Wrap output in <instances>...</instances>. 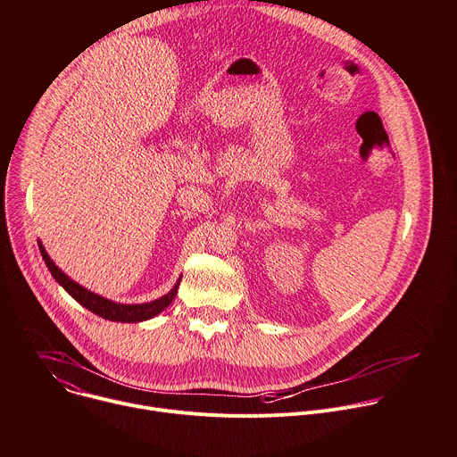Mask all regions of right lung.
I'll use <instances>...</instances> for the list:
<instances>
[{
    "mask_svg": "<svg viewBox=\"0 0 457 457\" xmlns=\"http://www.w3.org/2000/svg\"><path fill=\"white\" fill-rule=\"evenodd\" d=\"M39 251H41V256L45 260L48 271L52 273L55 282H59L64 287V291H67L74 300H78L88 311H92V312H96V314H99V316H103L106 320H112V321H126L128 323V321H143V320L154 318L155 314L164 311L173 302V298L177 295V289H179V284H180V278H179V282L173 286V289L168 295H164L159 300L148 302V303H136V305L115 303L112 300H106V298H103L99 295H94V293L87 291L79 284L72 282L62 271H59V268H55V264L52 262L50 256L46 254V251L41 245V242H39Z\"/></svg>",
    "mask_w": 457,
    "mask_h": 457,
    "instance_id": "right-lung-1",
    "label": "right lung"
}]
</instances>
